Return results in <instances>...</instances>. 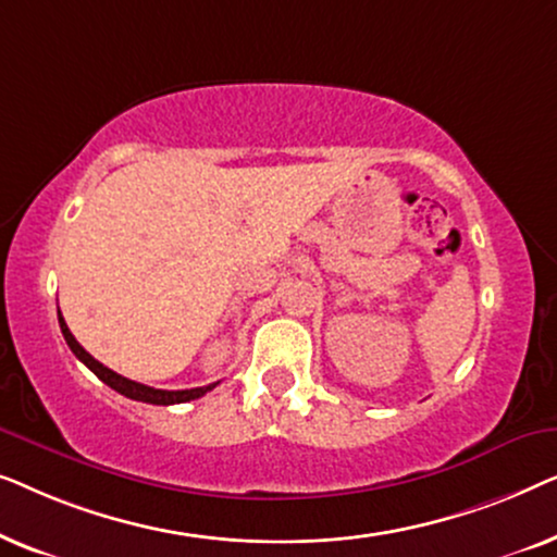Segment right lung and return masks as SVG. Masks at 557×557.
Segmentation results:
<instances>
[{"mask_svg": "<svg viewBox=\"0 0 557 557\" xmlns=\"http://www.w3.org/2000/svg\"><path fill=\"white\" fill-rule=\"evenodd\" d=\"M58 322H60V330H63V337L67 342V347L73 349V355L78 357V360L86 364V368L94 372L98 380H103L106 385L113 387V391L126 395V398H132V400L151 403V406H174V403H187V400L202 398L205 393L212 391V387L218 385V383H212V385H205V387H193V391H157V387L134 383V380L119 375V372H113V370L106 368V364L98 362L96 357H90L86 349L78 345V339L73 337L71 330H67V324H65L63 314H60V309H58Z\"/></svg>", "mask_w": 557, "mask_h": 557, "instance_id": "obj_1", "label": "right lung"}]
</instances>
